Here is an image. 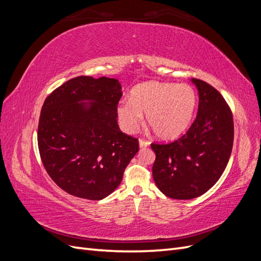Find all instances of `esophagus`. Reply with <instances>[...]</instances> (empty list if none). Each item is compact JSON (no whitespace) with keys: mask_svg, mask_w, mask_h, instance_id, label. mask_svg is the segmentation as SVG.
<instances>
[{"mask_svg":"<svg viewBox=\"0 0 261 261\" xmlns=\"http://www.w3.org/2000/svg\"><path fill=\"white\" fill-rule=\"evenodd\" d=\"M149 146V141L148 140H145L143 138L139 139V147L140 148H146Z\"/></svg>","mask_w":261,"mask_h":261,"instance_id":"obj_1","label":"esophagus"}]
</instances>
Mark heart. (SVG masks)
<instances>
[{
	"label": "heart",
	"instance_id": "1",
	"mask_svg": "<svg viewBox=\"0 0 261 261\" xmlns=\"http://www.w3.org/2000/svg\"><path fill=\"white\" fill-rule=\"evenodd\" d=\"M197 106V94L192 86L162 82H146L135 86L129 101L117 108V116L126 132L135 130L141 115L154 135L171 140L183 134L191 124Z\"/></svg>",
	"mask_w": 261,
	"mask_h": 261
}]
</instances>
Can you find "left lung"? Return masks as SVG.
Instances as JSON below:
<instances>
[{"label":"left lung","mask_w":261,"mask_h":261,"mask_svg":"<svg viewBox=\"0 0 261 261\" xmlns=\"http://www.w3.org/2000/svg\"><path fill=\"white\" fill-rule=\"evenodd\" d=\"M199 93L198 112L191 127L168 144L152 143V176L173 199H193L208 192L224 172L234 139L233 114L215 87L193 78Z\"/></svg>","instance_id":"left-lung-1"}]
</instances>
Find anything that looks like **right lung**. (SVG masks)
<instances>
[{"mask_svg":"<svg viewBox=\"0 0 261 261\" xmlns=\"http://www.w3.org/2000/svg\"><path fill=\"white\" fill-rule=\"evenodd\" d=\"M117 80L78 76L54 89L41 109L38 147L43 167L63 191L101 200L120 185L138 139L117 125ZM93 100L87 108L79 102Z\"/></svg>","mask_w":261,"mask_h":261,"instance_id":"add662e5","label":"right lung"}]
</instances>
